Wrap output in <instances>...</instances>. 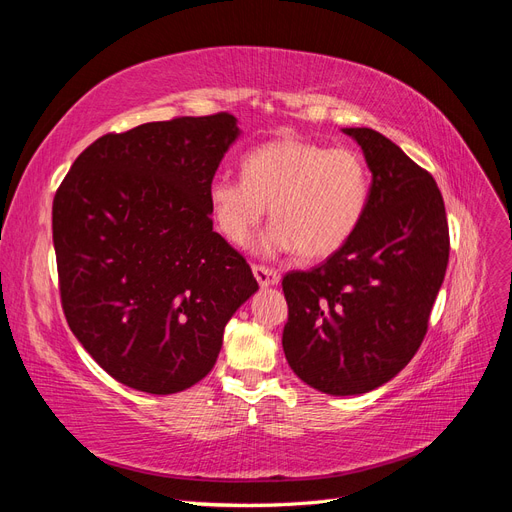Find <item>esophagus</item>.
Masks as SVG:
<instances>
[{
	"instance_id": "34e87169",
	"label": "esophagus",
	"mask_w": 512,
	"mask_h": 512,
	"mask_svg": "<svg viewBox=\"0 0 512 512\" xmlns=\"http://www.w3.org/2000/svg\"><path fill=\"white\" fill-rule=\"evenodd\" d=\"M252 271H254V277H256V282H258L260 286H273V284L280 282V273H277V271L271 269V267L254 265Z\"/></svg>"
}]
</instances>
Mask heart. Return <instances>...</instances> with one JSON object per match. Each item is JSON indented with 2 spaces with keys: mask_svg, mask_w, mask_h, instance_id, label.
<instances>
[{
  "mask_svg": "<svg viewBox=\"0 0 512 512\" xmlns=\"http://www.w3.org/2000/svg\"><path fill=\"white\" fill-rule=\"evenodd\" d=\"M241 173L209 183L213 222L232 245L250 243L269 205L273 224L262 241L269 252L327 258L350 241L367 209L369 168L348 147L277 138L247 151Z\"/></svg>",
  "mask_w": 512,
  "mask_h": 512,
  "instance_id": "obj_1",
  "label": "heart"
}]
</instances>
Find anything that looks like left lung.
Masks as SVG:
<instances>
[{"instance_id": "left-lung-1", "label": "left lung", "mask_w": 512, "mask_h": 512, "mask_svg": "<svg viewBox=\"0 0 512 512\" xmlns=\"http://www.w3.org/2000/svg\"><path fill=\"white\" fill-rule=\"evenodd\" d=\"M344 132L361 145L371 170L363 220L342 250L282 280L286 361L329 395L367 393L410 363L451 247L436 179L380 132Z\"/></svg>"}]
</instances>
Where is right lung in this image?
I'll use <instances>...</instances> for the list:
<instances>
[{"mask_svg":"<svg viewBox=\"0 0 512 512\" xmlns=\"http://www.w3.org/2000/svg\"><path fill=\"white\" fill-rule=\"evenodd\" d=\"M237 134L230 113L108 132L55 192L68 327L130 389L170 395L203 380L226 322L258 290L209 209V183Z\"/></svg>","mask_w":512,"mask_h":512,"instance_id":"1","label":"right lung"}]
</instances>
